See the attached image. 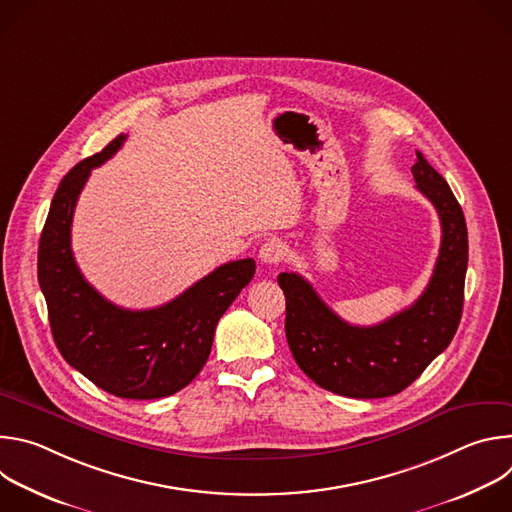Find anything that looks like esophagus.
Masks as SVG:
<instances>
[{
	"instance_id": "34e87169",
	"label": "esophagus",
	"mask_w": 512,
	"mask_h": 512,
	"mask_svg": "<svg viewBox=\"0 0 512 512\" xmlns=\"http://www.w3.org/2000/svg\"><path fill=\"white\" fill-rule=\"evenodd\" d=\"M283 257V245L277 239H267L259 249V259L265 265H275Z\"/></svg>"
}]
</instances>
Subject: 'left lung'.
Masks as SVG:
<instances>
[{"label":"left lung","instance_id":"8db88e82","mask_svg":"<svg viewBox=\"0 0 512 512\" xmlns=\"http://www.w3.org/2000/svg\"><path fill=\"white\" fill-rule=\"evenodd\" d=\"M411 172L442 223L440 257L413 306L375 326H352L326 306L302 275H277L285 294L291 354L316 385L342 397L381 399L401 393L448 348L462 318L468 269L464 212L421 152Z\"/></svg>","mask_w":512,"mask_h":512}]
</instances>
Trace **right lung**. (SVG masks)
Here are the masks:
<instances>
[{
    "instance_id": "1",
    "label": "right lung",
    "mask_w": 512,
    "mask_h": 512,
    "mask_svg": "<svg viewBox=\"0 0 512 512\" xmlns=\"http://www.w3.org/2000/svg\"><path fill=\"white\" fill-rule=\"evenodd\" d=\"M125 141L72 168L60 182L38 247V281L64 360L99 389L123 399H160L184 389L204 367L218 320L255 275L253 259L216 267L176 300L152 310L107 302L83 277L70 249L72 214L93 168Z\"/></svg>"
}]
</instances>
